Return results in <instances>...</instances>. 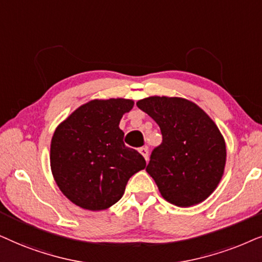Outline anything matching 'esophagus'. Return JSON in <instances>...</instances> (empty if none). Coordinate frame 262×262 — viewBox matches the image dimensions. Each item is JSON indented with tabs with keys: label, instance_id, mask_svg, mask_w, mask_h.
Returning a JSON list of instances; mask_svg holds the SVG:
<instances>
[{
	"label": "esophagus",
	"instance_id": "esophagus-1",
	"mask_svg": "<svg viewBox=\"0 0 262 262\" xmlns=\"http://www.w3.org/2000/svg\"><path fill=\"white\" fill-rule=\"evenodd\" d=\"M139 152L141 153L142 157H144V158L146 159V162H147V160H148V148L147 147H141V148H139Z\"/></svg>",
	"mask_w": 262,
	"mask_h": 262
}]
</instances>
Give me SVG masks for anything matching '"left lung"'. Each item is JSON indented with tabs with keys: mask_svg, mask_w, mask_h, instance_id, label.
Instances as JSON below:
<instances>
[{
	"mask_svg": "<svg viewBox=\"0 0 262 262\" xmlns=\"http://www.w3.org/2000/svg\"><path fill=\"white\" fill-rule=\"evenodd\" d=\"M137 105L163 135L146 166L162 196L180 207L206 200L221 182L226 162L224 138L214 122L196 104L179 97H148Z\"/></svg>",
	"mask_w": 262,
	"mask_h": 262,
	"instance_id": "obj_1",
	"label": "left lung"
}]
</instances>
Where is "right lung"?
<instances>
[{
  "instance_id": "add662e5",
  "label": "right lung",
  "mask_w": 262,
  "mask_h": 262,
  "mask_svg": "<svg viewBox=\"0 0 262 262\" xmlns=\"http://www.w3.org/2000/svg\"><path fill=\"white\" fill-rule=\"evenodd\" d=\"M133 105V100L123 98L91 100L56 128L51 171L62 193L76 206L106 210L122 198L128 180L145 169L144 157L124 145L118 127Z\"/></svg>"
}]
</instances>
